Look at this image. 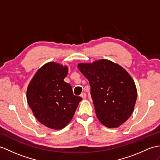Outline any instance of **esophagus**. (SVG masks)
<instances>
[{"mask_svg":"<svg viewBox=\"0 0 160 160\" xmlns=\"http://www.w3.org/2000/svg\"><path fill=\"white\" fill-rule=\"evenodd\" d=\"M80 96H81V97L83 99H85V98H87V94L85 93V92H82L81 95H80Z\"/></svg>","mask_w":160,"mask_h":160,"instance_id":"obj_1","label":"esophagus"}]
</instances>
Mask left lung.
<instances>
[{"mask_svg":"<svg viewBox=\"0 0 160 160\" xmlns=\"http://www.w3.org/2000/svg\"><path fill=\"white\" fill-rule=\"evenodd\" d=\"M88 79L96 115L109 128L119 127L131 116L137 99L134 81L119 65L107 59L79 63Z\"/></svg>","mask_w":160,"mask_h":160,"instance_id":"1","label":"left lung"}]
</instances>
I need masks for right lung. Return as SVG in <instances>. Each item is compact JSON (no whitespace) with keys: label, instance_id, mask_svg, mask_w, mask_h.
I'll use <instances>...</instances> for the list:
<instances>
[{"label":"right lung","instance_id":"obj_1","mask_svg":"<svg viewBox=\"0 0 160 160\" xmlns=\"http://www.w3.org/2000/svg\"><path fill=\"white\" fill-rule=\"evenodd\" d=\"M68 67L54 62L43 65L29 83L27 98L37 119L47 128L61 129L69 124L82 98L74 95L64 78Z\"/></svg>","mask_w":160,"mask_h":160}]
</instances>
